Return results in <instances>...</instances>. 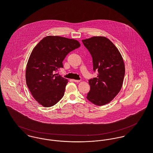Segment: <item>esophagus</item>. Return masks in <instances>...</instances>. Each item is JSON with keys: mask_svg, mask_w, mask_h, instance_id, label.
I'll use <instances>...</instances> for the list:
<instances>
[{"mask_svg": "<svg viewBox=\"0 0 153 153\" xmlns=\"http://www.w3.org/2000/svg\"><path fill=\"white\" fill-rule=\"evenodd\" d=\"M73 81L75 82H80L79 80H76V79H73Z\"/></svg>", "mask_w": 153, "mask_h": 153, "instance_id": "obj_1", "label": "esophagus"}]
</instances>
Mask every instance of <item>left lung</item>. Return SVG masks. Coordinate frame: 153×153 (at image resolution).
I'll return each mask as SVG.
<instances>
[{
	"instance_id": "left-lung-1",
	"label": "left lung",
	"mask_w": 153,
	"mask_h": 153,
	"mask_svg": "<svg viewBox=\"0 0 153 153\" xmlns=\"http://www.w3.org/2000/svg\"><path fill=\"white\" fill-rule=\"evenodd\" d=\"M82 43L92 58L93 70L97 76L89 80L90 91L87 98L101 106L110 102L120 91L125 75L123 57L114 44L104 36H93Z\"/></svg>"
}]
</instances>
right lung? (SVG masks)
Masks as SVG:
<instances>
[{
    "instance_id": "add662e5",
    "label": "right lung",
    "mask_w": 153,
    "mask_h": 153,
    "mask_svg": "<svg viewBox=\"0 0 153 153\" xmlns=\"http://www.w3.org/2000/svg\"><path fill=\"white\" fill-rule=\"evenodd\" d=\"M81 46L73 39L48 36L33 48L26 69V82L35 100L44 107L55 105L64 97L68 79L55 72L63 68L66 56Z\"/></svg>"
}]
</instances>
